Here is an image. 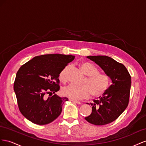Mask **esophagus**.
I'll list each match as a JSON object with an SVG mask.
<instances>
[{"instance_id": "34e87169", "label": "esophagus", "mask_w": 146, "mask_h": 146, "mask_svg": "<svg viewBox=\"0 0 146 146\" xmlns=\"http://www.w3.org/2000/svg\"><path fill=\"white\" fill-rule=\"evenodd\" d=\"M70 101H72V102H74V103H76L78 104V105H81V103L80 102L77 101V100H72V99H70Z\"/></svg>"}]
</instances>
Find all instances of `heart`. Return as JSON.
I'll use <instances>...</instances> for the list:
<instances>
[{
  "mask_svg": "<svg viewBox=\"0 0 146 146\" xmlns=\"http://www.w3.org/2000/svg\"><path fill=\"white\" fill-rule=\"evenodd\" d=\"M80 67L83 73L88 76L84 82V85H68L62 89V94L70 99L81 100L89 97L90 94L94 97H99L105 93L110 86V77L100 73L99 70L89 62H82ZM68 68L69 66H66L60 72L59 78L61 81H66Z\"/></svg>",
  "mask_w": 146,
  "mask_h": 146,
  "instance_id": "obj_1",
  "label": "heart"
}]
</instances>
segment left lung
Listing matches in <instances>:
<instances>
[{
  "mask_svg": "<svg viewBox=\"0 0 146 146\" xmlns=\"http://www.w3.org/2000/svg\"><path fill=\"white\" fill-rule=\"evenodd\" d=\"M87 58L97 64L112 82L102 97L90 103L92 110L90 115L85 117L92 124L104 125L114 121L127 108L130 97L131 76L125 66L110 57L89 56Z\"/></svg>",
  "mask_w": 146,
  "mask_h": 146,
  "instance_id": "left-lung-1",
  "label": "left lung"
}]
</instances>
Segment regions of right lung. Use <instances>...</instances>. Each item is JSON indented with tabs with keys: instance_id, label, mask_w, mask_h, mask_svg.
Returning <instances> with one entry per match:
<instances>
[{
	"instance_id": "right-lung-1",
	"label": "right lung",
	"mask_w": 146,
	"mask_h": 146,
	"mask_svg": "<svg viewBox=\"0 0 146 146\" xmlns=\"http://www.w3.org/2000/svg\"><path fill=\"white\" fill-rule=\"evenodd\" d=\"M75 56L60 54L41 55L21 66L16 75L14 91L21 114L32 123L46 125L59 117L68 101L60 97L59 76ZM52 95L48 97L47 95Z\"/></svg>"
}]
</instances>
